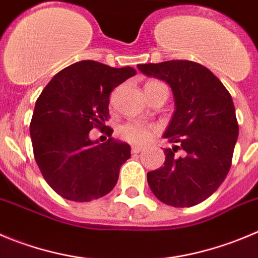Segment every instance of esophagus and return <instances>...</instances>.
I'll use <instances>...</instances> for the list:
<instances>
[{"label": "esophagus", "instance_id": "obj_1", "mask_svg": "<svg viewBox=\"0 0 258 258\" xmlns=\"http://www.w3.org/2000/svg\"><path fill=\"white\" fill-rule=\"evenodd\" d=\"M143 150H144V149L140 148V146H132V148H131L132 154H139V153H141Z\"/></svg>", "mask_w": 258, "mask_h": 258}]
</instances>
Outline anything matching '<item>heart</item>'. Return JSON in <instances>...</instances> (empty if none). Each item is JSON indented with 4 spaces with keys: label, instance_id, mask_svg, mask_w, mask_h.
I'll use <instances>...</instances> for the list:
<instances>
[{
    "label": "heart",
    "instance_id": "1",
    "mask_svg": "<svg viewBox=\"0 0 258 258\" xmlns=\"http://www.w3.org/2000/svg\"><path fill=\"white\" fill-rule=\"evenodd\" d=\"M154 88H167V86H165V84L160 83V81H148L145 84V89ZM118 132H119V136L127 143L143 145L153 137V135L156 132V127L153 126V124L145 123V122L135 121L122 124Z\"/></svg>",
    "mask_w": 258,
    "mask_h": 258
}]
</instances>
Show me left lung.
I'll return each instance as SVG.
<instances>
[{"label":"left lung","instance_id":"8db88e82","mask_svg":"<svg viewBox=\"0 0 258 258\" xmlns=\"http://www.w3.org/2000/svg\"><path fill=\"white\" fill-rule=\"evenodd\" d=\"M146 76L172 88L175 110L163 135V167L148 173L158 200L174 208H191L210 197L227 177L238 139V122L229 91L202 64L186 59L137 64ZM178 148L185 151L177 157Z\"/></svg>","mask_w":258,"mask_h":258}]
</instances>
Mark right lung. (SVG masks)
<instances>
[{
  "label": "right lung",
  "mask_w": 258,
  "mask_h": 258,
  "mask_svg": "<svg viewBox=\"0 0 258 258\" xmlns=\"http://www.w3.org/2000/svg\"><path fill=\"white\" fill-rule=\"evenodd\" d=\"M134 75L136 70L128 66L80 61L43 89L30 122L31 144L45 182L63 199L88 202L114 188L131 148L113 139L98 144L89 132L107 127L110 93ZM105 132L110 136L113 131Z\"/></svg>",
  "instance_id": "obj_1"
}]
</instances>
